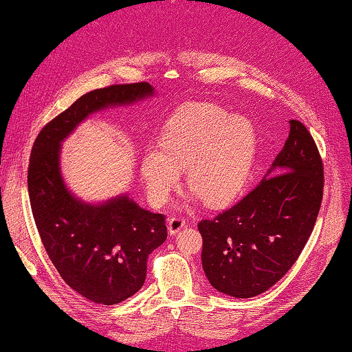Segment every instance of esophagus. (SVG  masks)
Returning <instances> with one entry per match:
<instances>
[{
    "instance_id": "obj_1",
    "label": "esophagus",
    "mask_w": 352,
    "mask_h": 352,
    "mask_svg": "<svg viewBox=\"0 0 352 352\" xmlns=\"http://www.w3.org/2000/svg\"><path fill=\"white\" fill-rule=\"evenodd\" d=\"M184 226H186V221H184L183 218L174 217V218H170L169 221H168V230H169L170 235H175V233L180 232Z\"/></svg>"
}]
</instances>
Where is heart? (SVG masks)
<instances>
[{"mask_svg": "<svg viewBox=\"0 0 352 352\" xmlns=\"http://www.w3.org/2000/svg\"><path fill=\"white\" fill-rule=\"evenodd\" d=\"M256 133L249 119L230 116L212 103H188L164 123L157 146L143 151L139 174L149 201L166 204L182 180L192 189L189 203L209 206L233 201L249 178Z\"/></svg>", "mask_w": 352, "mask_h": 352, "instance_id": "b5f03b06", "label": "heart"}]
</instances>
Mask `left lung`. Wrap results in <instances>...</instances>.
Listing matches in <instances>:
<instances>
[{
    "instance_id": "8db88e82",
    "label": "left lung",
    "mask_w": 352,
    "mask_h": 352,
    "mask_svg": "<svg viewBox=\"0 0 352 352\" xmlns=\"http://www.w3.org/2000/svg\"><path fill=\"white\" fill-rule=\"evenodd\" d=\"M288 123V139L263 182L232 209L198 224L206 278L232 298H253L276 284L314 229L322 160L308 129L299 120Z\"/></svg>"
}]
</instances>
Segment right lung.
I'll return each mask as SVG.
<instances>
[{"mask_svg": "<svg viewBox=\"0 0 352 352\" xmlns=\"http://www.w3.org/2000/svg\"><path fill=\"white\" fill-rule=\"evenodd\" d=\"M153 96L148 82L93 89L47 123L32 148L29 197L41 241L67 285L96 304H120L140 290L148 256L168 230L162 213L126 194L100 203L74 195L62 175L60 146L91 114Z\"/></svg>", "mask_w": 352, "mask_h": 352, "instance_id": "obj_1", "label": "right lung"}]
</instances>
